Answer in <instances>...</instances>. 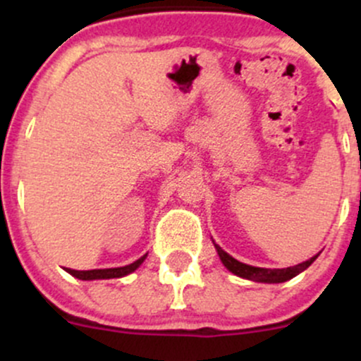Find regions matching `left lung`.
Here are the masks:
<instances>
[{
  "label": "left lung",
  "mask_w": 361,
  "mask_h": 361,
  "mask_svg": "<svg viewBox=\"0 0 361 361\" xmlns=\"http://www.w3.org/2000/svg\"><path fill=\"white\" fill-rule=\"evenodd\" d=\"M217 247V252L219 256H221L224 267L227 268L229 271H233L234 275L238 276H243V279H247V280H252V281H263V283H281V281H287L290 279H293L295 275H299L300 271L307 270L310 264L316 261V258L319 255L314 256V258H310L307 261H304V263L300 264H295V267H290V268H275V270H270V268H258V267H250V264H244L241 261L234 259L233 256L227 255L226 251L221 250L219 246Z\"/></svg>",
  "instance_id": "8db88e82"
}]
</instances>
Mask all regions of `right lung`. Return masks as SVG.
I'll return each instance as SVG.
<instances>
[{"instance_id": "1", "label": "right lung", "mask_w": 361, "mask_h": 361, "mask_svg": "<svg viewBox=\"0 0 361 361\" xmlns=\"http://www.w3.org/2000/svg\"><path fill=\"white\" fill-rule=\"evenodd\" d=\"M147 255H144L142 258H139L134 263L127 264V267H120V268H106V270H86V271H78V270H71V268H66V271L71 273L73 276L80 280H106V279H120V276H126L128 273H132L134 270L142 264V261L146 259Z\"/></svg>"}]
</instances>
